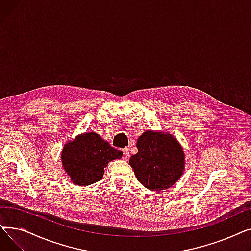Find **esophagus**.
Masks as SVG:
<instances>
[{"label": "esophagus", "instance_id": "esophagus-1", "mask_svg": "<svg viewBox=\"0 0 251 251\" xmlns=\"http://www.w3.org/2000/svg\"><path fill=\"white\" fill-rule=\"evenodd\" d=\"M122 151H123V156H124V157H128V156L130 155L129 148H124V149H122Z\"/></svg>", "mask_w": 251, "mask_h": 251}]
</instances>
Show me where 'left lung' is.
<instances>
[{"label":"left lung","mask_w":251,"mask_h":251,"mask_svg":"<svg viewBox=\"0 0 251 251\" xmlns=\"http://www.w3.org/2000/svg\"><path fill=\"white\" fill-rule=\"evenodd\" d=\"M137 153L130 157L137 180L152 191L165 190L181 177L184 152L179 142L168 133L147 131L137 140Z\"/></svg>","instance_id":"left-lung-1"}]
</instances>
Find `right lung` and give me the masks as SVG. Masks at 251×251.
<instances>
[{
  "label": "right lung",
  "mask_w": 251,
  "mask_h": 251,
  "mask_svg": "<svg viewBox=\"0 0 251 251\" xmlns=\"http://www.w3.org/2000/svg\"><path fill=\"white\" fill-rule=\"evenodd\" d=\"M123 152L95 133H85L68 142L62 151L66 172L77 185H90L102 179L103 168L110 161L121 159Z\"/></svg>",
  "instance_id": "add662e5"
}]
</instances>
